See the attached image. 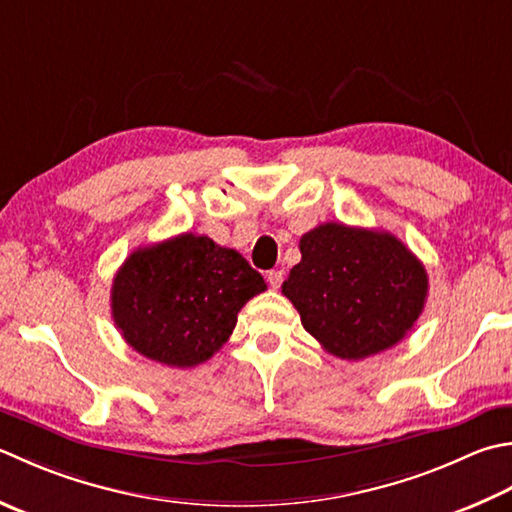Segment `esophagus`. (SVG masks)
I'll return each instance as SVG.
<instances>
[{"label":"esophagus","instance_id":"1","mask_svg":"<svg viewBox=\"0 0 512 512\" xmlns=\"http://www.w3.org/2000/svg\"><path fill=\"white\" fill-rule=\"evenodd\" d=\"M266 282L270 284V288H279L284 282V273H282V270H268Z\"/></svg>","mask_w":512,"mask_h":512}]
</instances>
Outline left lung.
Masks as SVG:
<instances>
[{
	"instance_id": "1",
	"label": "left lung",
	"mask_w": 512,
	"mask_h": 512,
	"mask_svg": "<svg viewBox=\"0 0 512 512\" xmlns=\"http://www.w3.org/2000/svg\"><path fill=\"white\" fill-rule=\"evenodd\" d=\"M282 293L330 355L364 359L402 342L428 295L424 264L386 230L328 222L299 239Z\"/></svg>"
}]
</instances>
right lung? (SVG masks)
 <instances>
[{
	"label": "right lung",
	"instance_id": "right-lung-1",
	"mask_svg": "<svg viewBox=\"0 0 512 512\" xmlns=\"http://www.w3.org/2000/svg\"><path fill=\"white\" fill-rule=\"evenodd\" d=\"M264 277L233 248L184 233L137 248L110 288L113 322L153 362L193 368L222 348Z\"/></svg>",
	"mask_w": 512,
	"mask_h": 512
}]
</instances>
